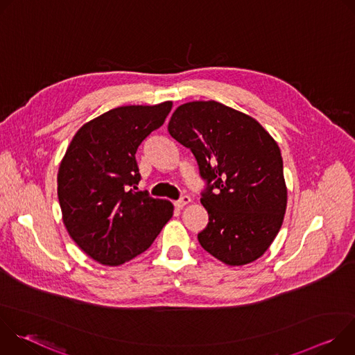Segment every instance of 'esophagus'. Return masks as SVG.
I'll list each match as a JSON object with an SVG mask.
<instances>
[{
  "instance_id": "obj_1",
  "label": "esophagus",
  "mask_w": 355,
  "mask_h": 355,
  "mask_svg": "<svg viewBox=\"0 0 355 355\" xmlns=\"http://www.w3.org/2000/svg\"><path fill=\"white\" fill-rule=\"evenodd\" d=\"M189 202H191V198H189L188 195H184L180 200H177V202H175V207H177L178 209H182L184 207H187V205L189 204Z\"/></svg>"
}]
</instances>
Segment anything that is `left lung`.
<instances>
[{"label": "left lung", "instance_id": "8db88e82", "mask_svg": "<svg viewBox=\"0 0 355 355\" xmlns=\"http://www.w3.org/2000/svg\"><path fill=\"white\" fill-rule=\"evenodd\" d=\"M168 133L191 148L208 188L200 204L209 215L200 245L227 266L256 261L277 237L288 191L281 150L254 119L216 101L180 105Z\"/></svg>", "mask_w": 355, "mask_h": 355}]
</instances>
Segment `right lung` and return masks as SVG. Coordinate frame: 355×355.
I'll return each instance as SVG.
<instances>
[{"label": "right lung", "mask_w": 355, "mask_h": 355, "mask_svg": "<svg viewBox=\"0 0 355 355\" xmlns=\"http://www.w3.org/2000/svg\"><path fill=\"white\" fill-rule=\"evenodd\" d=\"M173 108H114L84 123L71 139L58 173L63 223L92 260L121 266L146 251L171 219L170 200L136 191L139 144L159 129Z\"/></svg>", "instance_id": "add662e5"}]
</instances>
